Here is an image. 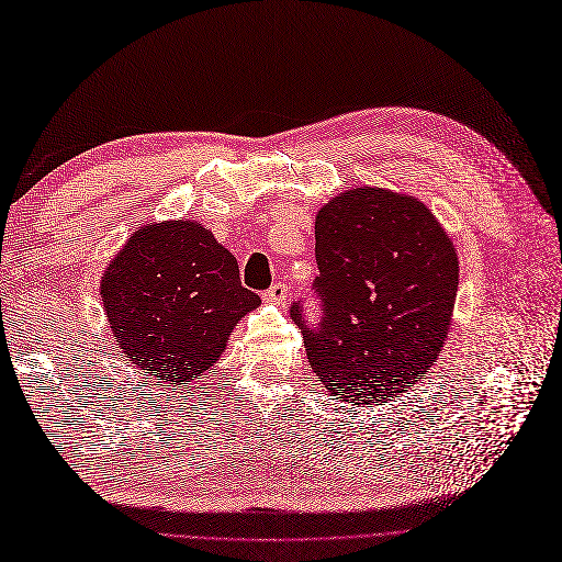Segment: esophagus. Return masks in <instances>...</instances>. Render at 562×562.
Returning a JSON list of instances; mask_svg holds the SVG:
<instances>
[{"mask_svg":"<svg viewBox=\"0 0 562 562\" xmlns=\"http://www.w3.org/2000/svg\"><path fill=\"white\" fill-rule=\"evenodd\" d=\"M288 300V285L285 283H274L272 288L267 290L265 293V302H269V304H283Z\"/></svg>","mask_w":562,"mask_h":562,"instance_id":"1","label":"esophagus"}]
</instances>
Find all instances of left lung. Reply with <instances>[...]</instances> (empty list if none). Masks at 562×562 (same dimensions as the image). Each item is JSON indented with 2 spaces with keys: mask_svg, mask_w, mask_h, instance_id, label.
Here are the masks:
<instances>
[{
  "mask_svg": "<svg viewBox=\"0 0 562 562\" xmlns=\"http://www.w3.org/2000/svg\"><path fill=\"white\" fill-rule=\"evenodd\" d=\"M321 325H304L314 374L353 404L397 397L437 362L451 330L458 254L420 200L360 186L316 214Z\"/></svg>",
  "mask_w": 562,
  "mask_h": 562,
  "instance_id": "8db88e82",
  "label": "left lung"
}]
</instances>
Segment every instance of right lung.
Returning <instances> with one entry per match:
<instances>
[{
	"label": "right lung",
	"mask_w": 562,
	"mask_h": 562,
	"mask_svg": "<svg viewBox=\"0 0 562 562\" xmlns=\"http://www.w3.org/2000/svg\"><path fill=\"white\" fill-rule=\"evenodd\" d=\"M104 314L134 367L158 383L198 379L260 297L239 281V265L198 221L148 223L102 274Z\"/></svg>",
	"instance_id": "obj_1"
}]
</instances>
